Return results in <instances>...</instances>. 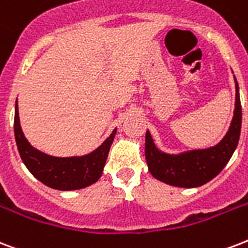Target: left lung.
<instances>
[{
	"mask_svg": "<svg viewBox=\"0 0 248 248\" xmlns=\"http://www.w3.org/2000/svg\"><path fill=\"white\" fill-rule=\"evenodd\" d=\"M235 108L233 120L225 137L213 147L191 149L177 155L162 152L156 147L151 132H145V160L151 174L170 186L192 188L209 182L216 177L233 156L237 148L242 126L239 87L235 77Z\"/></svg>",
	"mask_w": 248,
	"mask_h": 248,
	"instance_id": "8db88e82",
	"label": "left lung"
}]
</instances>
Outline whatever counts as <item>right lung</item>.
I'll list each match as a JSON object with an SVG mask.
<instances>
[{
  "instance_id": "obj_1",
  "label": "right lung",
  "mask_w": 248,
  "mask_h": 248,
  "mask_svg": "<svg viewBox=\"0 0 248 248\" xmlns=\"http://www.w3.org/2000/svg\"><path fill=\"white\" fill-rule=\"evenodd\" d=\"M117 128L91 154L71 157H56L41 152L30 144L20 127L18 100L15 101L14 135L19 155L31 174L50 188L61 191L80 190L97 182L103 174L110 145Z\"/></svg>"
}]
</instances>
